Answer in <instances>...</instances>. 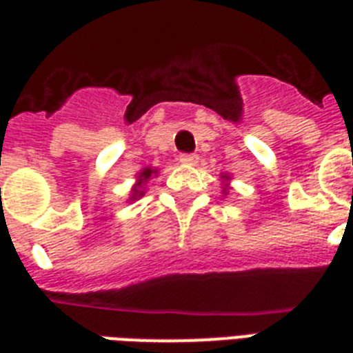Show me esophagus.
Returning <instances> with one entry per match:
<instances>
[{"label":"esophagus","instance_id":"34e87169","mask_svg":"<svg viewBox=\"0 0 353 353\" xmlns=\"http://www.w3.org/2000/svg\"><path fill=\"white\" fill-rule=\"evenodd\" d=\"M179 161H181L183 165L194 166V165H198L199 157L196 154H185V155H181V159H179Z\"/></svg>","mask_w":353,"mask_h":353}]
</instances>
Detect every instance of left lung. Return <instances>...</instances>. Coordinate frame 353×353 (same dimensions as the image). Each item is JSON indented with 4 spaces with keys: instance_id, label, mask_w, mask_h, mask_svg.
<instances>
[{
    "instance_id": "left-lung-1",
    "label": "left lung",
    "mask_w": 353,
    "mask_h": 353,
    "mask_svg": "<svg viewBox=\"0 0 353 353\" xmlns=\"http://www.w3.org/2000/svg\"><path fill=\"white\" fill-rule=\"evenodd\" d=\"M220 179H221V183H223V187H221V188H223V190H221V192H223L227 196V194H229V188H231V179H232V177L229 176V174H225V172H223V174H220Z\"/></svg>"
}]
</instances>
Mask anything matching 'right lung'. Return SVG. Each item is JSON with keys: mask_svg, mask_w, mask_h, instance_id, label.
Returning <instances> with one entry per match:
<instances>
[{"mask_svg": "<svg viewBox=\"0 0 353 353\" xmlns=\"http://www.w3.org/2000/svg\"><path fill=\"white\" fill-rule=\"evenodd\" d=\"M157 174H159V170H157V168H152V166H144V168H141V170L137 172V176H135V185H133L132 190H130L128 203H130V201H135V199H139L141 196H144V192H146V185H148V181L152 177H157Z\"/></svg>", "mask_w": 353, "mask_h": 353, "instance_id": "right-lung-1", "label": "right lung"}]
</instances>
